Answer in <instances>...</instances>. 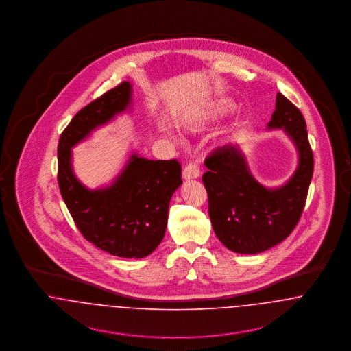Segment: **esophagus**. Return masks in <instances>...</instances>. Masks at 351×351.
Segmentation results:
<instances>
[{"label":"esophagus","mask_w":351,"mask_h":351,"mask_svg":"<svg viewBox=\"0 0 351 351\" xmlns=\"http://www.w3.org/2000/svg\"><path fill=\"white\" fill-rule=\"evenodd\" d=\"M200 176V167L196 163H189L186 167L184 168L183 178L185 180L191 179H197Z\"/></svg>","instance_id":"34e87169"}]
</instances>
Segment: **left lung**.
<instances>
[{"instance_id":"left-lung-1","label":"left lung","mask_w":351,"mask_h":351,"mask_svg":"<svg viewBox=\"0 0 351 351\" xmlns=\"http://www.w3.org/2000/svg\"><path fill=\"white\" fill-rule=\"evenodd\" d=\"M268 129H283L299 152V165L287 183L269 189L251 175L238 145H226L205 159L202 183L209 199V217L218 239L238 254H258L293 232L305 206L313 175V152L300 110L276 95Z\"/></svg>"}]
</instances>
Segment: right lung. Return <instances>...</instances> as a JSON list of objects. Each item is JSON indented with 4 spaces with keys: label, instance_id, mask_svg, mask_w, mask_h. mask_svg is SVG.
Segmentation results:
<instances>
[{
    "label": "right lung",
    "instance_id": "add662e5",
    "mask_svg": "<svg viewBox=\"0 0 351 351\" xmlns=\"http://www.w3.org/2000/svg\"><path fill=\"white\" fill-rule=\"evenodd\" d=\"M132 104V84H119L83 108L60 135L58 183L62 197L84 238L121 258H145L162 242L168 206L182 185L176 159L149 160L132 154L113 184L88 189L72 169V147Z\"/></svg>",
    "mask_w": 351,
    "mask_h": 351
}]
</instances>
